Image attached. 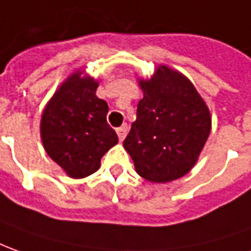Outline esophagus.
Masks as SVG:
<instances>
[{"label": "esophagus", "mask_w": 251, "mask_h": 251, "mask_svg": "<svg viewBox=\"0 0 251 251\" xmlns=\"http://www.w3.org/2000/svg\"><path fill=\"white\" fill-rule=\"evenodd\" d=\"M116 132H117V136H119V139L123 141L126 135H127V132H128V126L127 124H123L122 127H119V128L116 129Z\"/></svg>", "instance_id": "obj_1"}]
</instances>
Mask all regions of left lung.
Returning a JSON list of instances; mask_svg holds the SVG:
<instances>
[{"mask_svg":"<svg viewBox=\"0 0 251 251\" xmlns=\"http://www.w3.org/2000/svg\"><path fill=\"white\" fill-rule=\"evenodd\" d=\"M138 83L143 98L123 146L143 179L176 180L200 158L212 129L210 110L187 76L167 65Z\"/></svg>","mask_w":251,"mask_h":251,"instance_id":"obj_1","label":"left lung"}]
</instances>
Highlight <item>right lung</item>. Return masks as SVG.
<instances>
[{"instance_id": "right-lung-1", "label": "right lung", "mask_w": 251, "mask_h": 251, "mask_svg": "<svg viewBox=\"0 0 251 251\" xmlns=\"http://www.w3.org/2000/svg\"><path fill=\"white\" fill-rule=\"evenodd\" d=\"M98 80L76 70L43 109L41 139L45 151L72 179L90 176L119 142L106 123L108 103L96 96Z\"/></svg>"}]
</instances>
